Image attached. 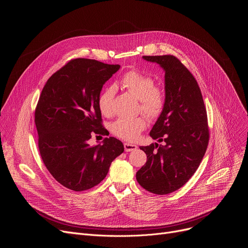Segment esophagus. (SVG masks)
I'll use <instances>...</instances> for the list:
<instances>
[{
    "instance_id": "esophagus-1",
    "label": "esophagus",
    "mask_w": 248,
    "mask_h": 248,
    "mask_svg": "<svg viewBox=\"0 0 248 248\" xmlns=\"http://www.w3.org/2000/svg\"><path fill=\"white\" fill-rule=\"evenodd\" d=\"M124 146L125 152H131V151H134V150L137 149V146H136V145L130 144V143H127V142H125V143L124 144Z\"/></svg>"
}]
</instances>
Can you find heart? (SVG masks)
I'll use <instances>...</instances> for the list:
<instances>
[{
	"mask_svg": "<svg viewBox=\"0 0 248 248\" xmlns=\"http://www.w3.org/2000/svg\"><path fill=\"white\" fill-rule=\"evenodd\" d=\"M121 84L139 100L140 110L148 119L156 120L161 116L166 105V95L162 88L155 86V80L152 77L130 70L124 75ZM116 91V86L110 85L98 97L99 110L105 117H110L113 114V101ZM146 126L147 121L143 116L133 119L121 118L112 124L111 131L124 140L135 141Z\"/></svg>",
	"mask_w": 248,
	"mask_h": 248,
	"instance_id": "heart-1",
	"label": "heart"
}]
</instances>
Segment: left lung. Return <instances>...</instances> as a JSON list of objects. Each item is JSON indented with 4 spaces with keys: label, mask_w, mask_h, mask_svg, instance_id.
Instances as JSON below:
<instances>
[{
    "label": "left lung",
    "mask_w": 248,
    "mask_h": 248,
    "mask_svg": "<svg viewBox=\"0 0 248 248\" xmlns=\"http://www.w3.org/2000/svg\"><path fill=\"white\" fill-rule=\"evenodd\" d=\"M165 72L166 105L150 136L164 145L140 146L146 164L136 172L144 189L168 194L185 186L196 171L209 141L207 112L200 88L189 70L174 56H143Z\"/></svg>",
    "instance_id": "obj_1"
}]
</instances>
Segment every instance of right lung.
Segmentation results:
<instances>
[{
	"mask_svg": "<svg viewBox=\"0 0 248 248\" xmlns=\"http://www.w3.org/2000/svg\"><path fill=\"white\" fill-rule=\"evenodd\" d=\"M120 67L76 59L55 73L41 92L35 110L39 151L50 173L66 188L83 191L97 186L124 152L122 141L115 137L95 146L88 142L93 133L106 130L98 97Z\"/></svg>",
	"mask_w": 248,
	"mask_h": 248,
	"instance_id": "obj_1",
	"label": "right lung"
}]
</instances>
